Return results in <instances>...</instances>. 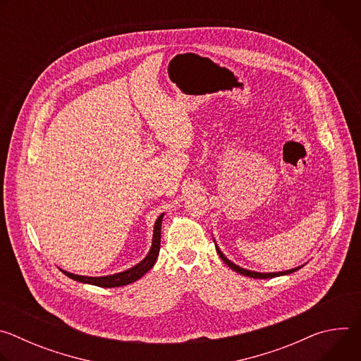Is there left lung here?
<instances>
[{
  "label": "left lung",
  "instance_id": "obj_1",
  "mask_svg": "<svg viewBox=\"0 0 361 361\" xmlns=\"http://www.w3.org/2000/svg\"><path fill=\"white\" fill-rule=\"evenodd\" d=\"M214 243H216V240H214ZM216 250H217V252H219V255H220V259H221L231 270L237 271L238 274H243V276H247V277H252V279H273V277H280V276L291 274V273L297 271L298 269H301V266H300V267H295V269H291V270H287V271H279V273H259V271H251V270H245V269L238 267L237 264L231 263V262L227 259V257L220 251V248L217 247V244H216Z\"/></svg>",
  "mask_w": 361,
  "mask_h": 361
}]
</instances>
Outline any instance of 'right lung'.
I'll use <instances>...</instances> for the list:
<instances>
[{
	"mask_svg": "<svg viewBox=\"0 0 361 361\" xmlns=\"http://www.w3.org/2000/svg\"><path fill=\"white\" fill-rule=\"evenodd\" d=\"M164 213L157 219L156 224H154V231H152V244L151 248L148 251V254L145 255V259L142 262H140L137 266L113 274V276H104V277H87V276H78V274H73L68 271L61 270L67 277L80 281V283H85V284H92V286H98V287H104V288H111V287H121V286H127L130 283L137 281L138 279H141L149 269H152V266L156 264L157 257L160 252V243H161V221H163Z\"/></svg>",
	"mask_w": 361,
	"mask_h": 361,
	"instance_id": "obj_1",
	"label": "right lung"
}]
</instances>
